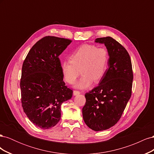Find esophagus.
I'll return each instance as SVG.
<instances>
[{
    "mask_svg": "<svg viewBox=\"0 0 154 154\" xmlns=\"http://www.w3.org/2000/svg\"><path fill=\"white\" fill-rule=\"evenodd\" d=\"M80 93H81V92H80V91H73V95H74V96H76V95L80 94Z\"/></svg>",
    "mask_w": 154,
    "mask_h": 154,
    "instance_id": "1",
    "label": "esophagus"
}]
</instances>
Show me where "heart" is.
<instances>
[{
    "instance_id": "heart-1",
    "label": "heart",
    "mask_w": 154,
    "mask_h": 154,
    "mask_svg": "<svg viewBox=\"0 0 154 154\" xmlns=\"http://www.w3.org/2000/svg\"><path fill=\"white\" fill-rule=\"evenodd\" d=\"M109 63V53L105 48H97L91 44H84L76 49L70 56V60L61 64L63 78L72 84L80 72L82 76L76 86L85 88L92 81L99 82L106 73Z\"/></svg>"
}]
</instances>
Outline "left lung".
Masks as SVG:
<instances>
[{"label": "left lung", "mask_w": 154, "mask_h": 154, "mask_svg": "<svg viewBox=\"0 0 154 154\" xmlns=\"http://www.w3.org/2000/svg\"><path fill=\"white\" fill-rule=\"evenodd\" d=\"M109 53V68L99 85L85 94L82 109L85 124L94 131H102L118 123L132 94L133 71L127 51L110 36L97 38Z\"/></svg>", "instance_id": "1"}]
</instances>
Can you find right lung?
Segmentation results:
<instances>
[{
    "mask_svg": "<svg viewBox=\"0 0 154 154\" xmlns=\"http://www.w3.org/2000/svg\"><path fill=\"white\" fill-rule=\"evenodd\" d=\"M71 42L45 36L32 46L23 63L22 106L27 117L40 128L54 127L61 118V105L72 97V91L63 81L58 58Z\"/></svg>",
    "mask_w": 154,
    "mask_h": 154,
    "instance_id": "obj_1",
    "label": "right lung"
}]
</instances>
